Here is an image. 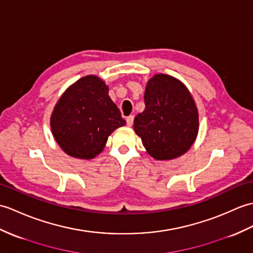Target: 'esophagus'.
I'll list each match as a JSON object with an SVG mask.
<instances>
[{"instance_id":"34e87169","label":"esophagus","mask_w":253,"mask_h":253,"mask_svg":"<svg viewBox=\"0 0 253 253\" xmlns=\"http://www.w3.org/2000/svg\"><path fill=\"white\" fill-rule=\"evenodd\" d=\"M133 119H134L133 115H129V116L127 117V119H126V122H127V126L130 127V126L133 124Z\"/></svg>"}]
</instances>
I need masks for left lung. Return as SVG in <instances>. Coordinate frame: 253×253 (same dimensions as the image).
Listing matches in <instances>:
<instances>
[{
    "label": "left lung",
    "instance_id": "8db88e82",
    "mask_svg": "<svg viewBox=\"0 0 253 253\" xmlns=\"http://www.w3.org/2000/svg\"><path fill=\"white\" fill-rule=\"evenodd\" d=\"M144 103L133 128L146 152L157 161H168L189 151L197 137L198 111L185 85L156 74L146 84Z\"/></svg>",
    "mask_w": 253,
    "mask_h": 253
}]
</instances>
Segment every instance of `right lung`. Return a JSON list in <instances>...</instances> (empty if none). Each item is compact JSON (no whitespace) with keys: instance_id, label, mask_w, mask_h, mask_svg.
Segmentation results:
<instances>
[{"instance_id":"1","label":"right lung","mask_w":253,"mask_h":253,"mask_svg":"<svg viewBox=\"0 0 253 253\" xmlns=\"http://www.w3.org/2000/svg\"><path fill=\"white\" fill-rule=\"evenodd\" d=\"M125 124L108 86L96 75H87L70 86L50 116L57 143L68 155L81 160L101 153L110 134Z\"/></svg>"}]
</instances>
